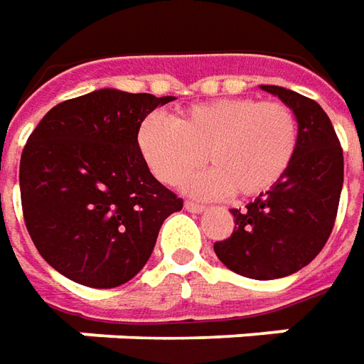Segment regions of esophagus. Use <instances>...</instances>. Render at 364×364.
<instances>
[{"instance_id":"esophagus-1","label":"esophagus","mask_w":364,"mask_h":364,"mask_svg":"<svg viewBox=\"0 0 364 364\" xmlns=\"http://www.w3.org/2000/svg\"><path fill=\"white\" fill-rule=\"evenodd\" d=\"M185 209L187 211H193V213H201V211H205V205L195 203V201H185Z\"/></svg>"}]
</instances>
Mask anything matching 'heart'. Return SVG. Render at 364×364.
<instances>
[{
    "label": "heart",
    "mask_w": 364,
    "mask_h": 364,
    "mask_svg": "<svg viewBox=\"0 0 364 364\" xmlns=\"http://www.w3.org/2000/svg\"><path fill=\"white\" fill-rule=\"evenodd\" d=\"M298 141L294 110L256 98L203 102L175 120L151 114L139 129L141 153L159 181L175 185L203 161L211 165L185 183L199 197L266 193L290 169Z\"/></svg>",
    "instance_id": "heart-1"
}]
</instances>
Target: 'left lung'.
Returning <instances> with one entry per match:
<instances>
[{"instance_id": "1", "label": "left lung", "mask_w": 364, "mask_h": 364, "mask_svg": "<svg viewBox=\"0 0 364 364\" xmlns=\"http://www.w3.org/2000/svg\"><path fill=\"white\" fill-rule=\"evenodd\" d=\"M294 110L296 157L282 181L245 209H232L233 233L215 242L223 266L252 280H276L308 266L324 247L343 191V149L318 102L282 86L262 84Z\"/></svg>"}]
</instances>
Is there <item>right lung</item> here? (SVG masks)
Here are the masks:
<instances>
[{"label": "right lung", "instance_id": "right-lung-1", "mask_svg": "<svg viewBox=\"0 0 364 364\" xmlns=\"http://www.w3.org/2000/svg\"><path fill=\"white\" fill-rule=\"evenodd\" d=\"M171 100L100 88L56 105L30 134L19 161L23 220L62 276L90 288L129 282L163 221L181 211L136 141L144 117Z\"/></svg>", "mask_w": 364, "mask_h": 364}]
</instances>
